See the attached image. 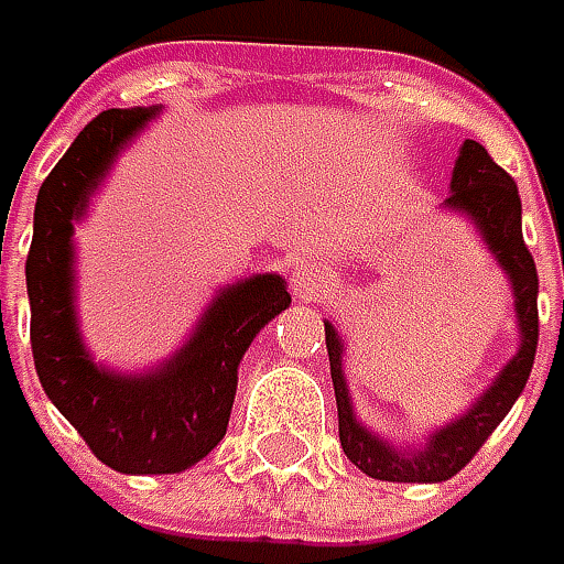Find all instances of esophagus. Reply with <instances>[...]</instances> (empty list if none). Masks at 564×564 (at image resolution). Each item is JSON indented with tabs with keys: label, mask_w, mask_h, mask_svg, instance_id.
I'll use <instances>...</instances> for the list:
<instances>
[{
	"label": "esophagus",
	"mask_w": 564,
	"mask_h": 564,
	"mask_svg": "<svg viewBox=\"0 0 564 564\" xmlns=\"http://www.w3.org/2000/svg\"><path fill=\"white\" fill-rule=\"evenodd\" d=\"M292 292L297 301H319L333 292V275L316 263H301L292 272Z\"/></svg>",
	"instance_id": "esophagus-1"
}]
</instances>
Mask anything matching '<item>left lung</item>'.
<instances>
[{
  "label": "left lung",
  "instance_id": "1",
  "mask_svg": "<svg viewBox=\"0 0 564 564\" xmlns=\"http://www.w3.org/2000/svg\"><path fill=\"white\" fill-rule=\"evenodd\" d=\"M443 209L470 219L480 241L496 257V263L509 275L511 297H514V323H518V351L496 373L487 389L474 399L465 414L443 423L423 436L421 445H395L386 436L373 433L358 421V411L351 404L348 379H345V338L333 326V319H323L326 326V351L329 370L336 386L338 404V440L351 465H358L367 477L389 480V484H443L455 477L462 467L477 455V448L487 443V436L502 423L511 404L524 392L531 377L533 355H536V267L524 235H521V197L518 185L511 182L506 169L489 160V153L477 141H465L458 150V160L452 169V185Z\"/></svg>",
  "mask_w": 564,
  "mask_h": 564
}]
</instances>
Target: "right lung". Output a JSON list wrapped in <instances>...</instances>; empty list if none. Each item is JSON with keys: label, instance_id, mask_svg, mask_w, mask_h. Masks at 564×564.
Instances as JSON below:
<instances>
[{"label": "right lung", "instance_id": "obj_1", "mask_svg": "<svg viewBox=\"0 0 564 564\" xmlns=\"http://www.w3.org/2000/svg\"><path fill=\"white\" fill-rule=\"evenodd\" d=\"M160 106L109 109L90 121L36 194L28 253L36 377L62 417L119 474H178L226 436L238 364L257 333L292 304L285 279L257 272L219 289L185 345L143 373L97 364L77 323L75 223L119 153Z\"/></svg>", "mask_w": 564, "mask_h": 564}]
</instances>
